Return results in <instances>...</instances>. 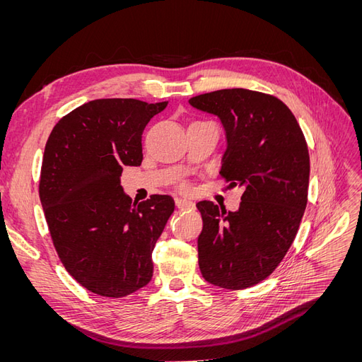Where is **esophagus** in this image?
<instances>
[{
    "label": "esophagus",
    "mask_w": 362,
    "mask_h": 362,
    "mask_svg": "<svg viewBox=\"0 0 362 362\" xmlns=\"http://www.w3.org/2000/svg\"><path fill=\"white\" fill-rule=\"evenodd\" d=\"M175 204H177V206L180 208V210H185V208H193L194 204L192 201H187V199H182V198H177L175 199Z\"/></svg>",
    "instance_id": "esophagus-1"
}]
</instances>
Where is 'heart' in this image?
I'll return each instance as SVG.
<instances>
[{"mask_svg": "<svg viewBox=\"0 0 362 362\" xmlns=\"http://www.w3.org/2000/svg\"><path fill=\"white\" fill-rule=\"evenodd\" d=\"M182 189H185V185H184V187H182Z\"/></svg>", "mask_w": 362, "mask_h": 362, "instance_id": "1", "label": "heart"}]
</instances>
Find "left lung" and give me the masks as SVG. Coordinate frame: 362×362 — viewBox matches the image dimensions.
Segmentation results:
<instances>
[{"mask_svg":"<svg viewBox=\"0 0 362 362\" xmlns=\"http://www.w3.org/2000/svg\"><path fill=\"white\" fill-rule=\"evenodd\" d=\"M190 105L216 115L225 128L222 177L245 192L237 211L196 204L205 281L243 290L272 275L286 257L308 202L310 154L290 108L276 96L222 89L193 96Z\"/></svg>","mask_w":362,"mask_h":362,"instance_id":"obj_1","label":"left lung"}]
</instances>
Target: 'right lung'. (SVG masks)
<instances>
[{
    "label": "right lung",
    "instance_id": "1",
    "mask_svg": "<svg viewBox=\"0 0 362 362\" xmlns=\"http://www.w3.org/2000/svg\"><path fill=\"white\" fill-rule=\"evenodd\" d=\"M168 103L89 101L63 116L43 152L39 196L57 255L89 291L124 298L152 278V250L175 210L168 194L133 204L120 185L140 166L141 134Z\"/></svg>",
    "mask_w": 362,
    "mask_h": 362
}]
</instances>
